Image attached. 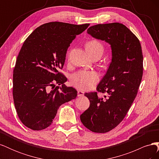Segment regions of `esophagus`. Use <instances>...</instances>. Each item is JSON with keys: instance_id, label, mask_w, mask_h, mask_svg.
Returning a JSON list of instances; mask_svg holds the SVG:
<instances>
[{"instance_id": "34e87169", "label": "esophagus", "mask_w": 159, "mask_h": 159, "mask_svg": "<svg viewBox=\"0 0 159 159\" xmlns=\"http://www.w3.org/2000/svg\"><path fill=\"white\" fill-rule=\"evenodd\" d=\"M84 95V92L82 91H78V97H82Z\"/></svg>"}]
</instances>
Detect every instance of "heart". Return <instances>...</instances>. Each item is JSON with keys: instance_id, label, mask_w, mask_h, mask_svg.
Returning <instances> with one entry per match:
<instances>
[{"instance_id": "1", "label": "heart", "mask_w": 159, "mask_h": 159, "mask_svg": "<svg viewBox=\"0 0 159 159\" xmlns=\"http://www.w3.org/2000/svg\"><path fill=\"white\" fill-rule=\"evenodd\" d=\"M89 55L92 57L95 55L102 56L104 51V46L100 41L92 39L86 44ZM99 74L94 71L80 70L71 76V84L76 88L81 90H87L93 87L98 82Z\"/></svg>"}]
</instances>
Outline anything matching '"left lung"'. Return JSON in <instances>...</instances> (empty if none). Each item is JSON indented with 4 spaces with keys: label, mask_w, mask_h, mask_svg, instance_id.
Listing matches in <instances>:
<instances>
[{
    "label": "left lung",
    "mask_w": 159,
    "mask_h": 159,
    "mask_svg": "<svg viewBox=\"0 0 159 159\" xmlns=\"http://www.w3.org/2000/svg\"><path fill=\"white\" fill-rule=\"evenodd\" d=\"M87 32L111 48L112 59L107 73L97 86V92L84 94L90 105L80 115L86 128L104 133L123 121L135 99L143 77V56L137 37L123 24H99ZM98 92L106 93L107 97L99 98Z\"/></svg>",
    "instance_id": "left-lung-1"
}]
</instances>
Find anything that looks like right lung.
<instances>
[{
    "label": "right lung",
    "mask_w": 159,
    "mask_h": 159,
    "mask_svg": "<svg viewBox=\"0 0 159 159\" xmlns=\"http://www.w3.org/2000/svg\"><path fill=\"white\" fill-rule=\"evenodd\" d=\"M89 26L46 23L24 42L13 71L12 93L18 117L26 127L34 131L47 128L60 105L76 98L78 91L64 84L67 78L60 70L70 44Z\"/></svg>",
    "instance_id": "obj_1"
}]
</instances>
